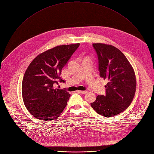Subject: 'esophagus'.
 Returning <instances> with one entry per match:
<instances>
[{"mask_svg": "<svg viewBox=\"0 0 154 154\" xmlns=\"http://www.w3.org/2000/svg\"><path fill=\"white\" fill-rule=\"evenodd\" d=\"M79 92L80 93L82 94H86V93H88L87 91H79Z\"/></svg>", "mask_w": 154, "mask_h": 154, "instance_id": "34e87169", "label": "esophagus"}]
</instances>
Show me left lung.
Listing matches in <instances>:
<instances>
[{"label":"left lung","instance_id":"1","mask_svg":"<svg viewBox=\"0 0 154 154\" xmlns=\"http://www.w3.org/2000/svg\"><path fill=\"white\" fill-rule=\"evenodd\" d=\"M97 54L100 76L108 82L106 95L97 96L91 103L99 115L112 117L118 115L130 106L135 94L137 80L134 69L124 54L115 46L94 43Z\"/></svg>","mask_w":154,"mask_h":154}]
</instances>
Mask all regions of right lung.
<instances>
[{"instance_id": "right-lung-1", "label": "right lung", "mask_w": 154, "mask_h": 154, "mask_svg": "<svg viewBox=\"0 0 154 154\" xmlns=\"http://www.w3.org/2000/svg\"><path fill=\"white\" fill-rule=\"evenodd\" d=\"M80 43L54 47L39 54L26 69L22 83V96L30 114L41 121L59 117L67 105L70 94L54 87L65 82L60 75L61 69Z\"/></svg>"}]
</instances>
